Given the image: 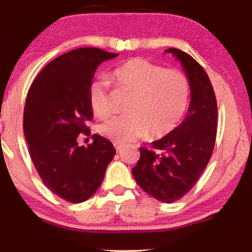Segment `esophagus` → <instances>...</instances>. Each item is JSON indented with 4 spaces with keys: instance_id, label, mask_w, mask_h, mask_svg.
I'll return each instance as SVG.
<instances>
[{
    "instance_id": "1",
    "label": "esophagus",
    "mask_w": 252,
    "mask_h": 252,
    "mask_svg": "<svg viewBox=\"0 0 252 252\" xmlns=\"http://www.w3.org/2000/svg\"><path fill=\"white\" fill-rule=\"evenodd\" d=\"M115 148H116L117 153H119V151L123 149V146H122V144H119V143H115Z\"/></svg>"
}]
</instances>
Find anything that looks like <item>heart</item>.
Segmentation results:
<instances>
[{"label":"heart","mask_w":252,"mask_h":252,"mask_svg":"<svg viewBox=\"0 0 252 252\" xmlns=\"http://www.w3.org/2000/svg\"><path fill=\"white\" fill-rule=\"evenodd\" d=\"M116 87L133 93L127 115L105 117L97 129L119 144L142 137H163L179 125L189 101V81L175 68H164L144 58L134 57L112 72ZM111 86L106 78L96 77L88 86L93 112L103 116L111 110Z\"/></svg>","instance_id":"obj_1"}]
</instances>
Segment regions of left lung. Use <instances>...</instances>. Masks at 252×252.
Wrapping results in <instances>:
<instances>
[{
	"instance_id": "obj_1",
	"label": "left lung",
	"mask_w": 252,
	"mask_h": 252,
	"mask_svg": "<svg viewBox=\"0 0 252 252\" xmlns=\"http://www.w3.org/2000/svg\"><path fill=\"white\" fill-rule=\"evenodd\" d=\"M180 61L190 86V103L184 122L170 134L140 147L132 168L136 184L157 201L172 203L190 190L211 158L217 135V99L201 65L185 51L165 50Z\"/></svg>"
}]
</instances>
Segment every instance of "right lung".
<instances>
[{"label":"right lung","instance_id":"1","mask_svg":"<svg viewBox=\"0 0 252 252\" xmlns=\"http://www.w3.org/2000/svg\"><path fill=\"white\" fill-rule=\"evenodd\" d=\"M118 54L79 48L55 58L31 86L24 109V133L31 158L43 184L71 203L91 198L113 159V144L98 134L88 147L79 134H89L93 119L88 86L98 65Z\"/></svg>","mask_w":252,"mask_h":252}]
</instances>
